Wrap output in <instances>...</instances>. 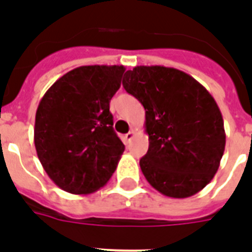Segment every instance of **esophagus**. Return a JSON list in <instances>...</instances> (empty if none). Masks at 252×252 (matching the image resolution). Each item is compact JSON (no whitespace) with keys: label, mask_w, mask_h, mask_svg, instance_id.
<instances>
[{"label":"esophagus","mask_w":252,"mask_h":252,"mask_svg":"<svg viewBox=\"0 0 252 252\" xmlns=\"http://www.w3.org/2000/svg\"><path fill=\"white\" fill-rule=\"evenodd\" d=\"M134 134H136V132H134L133 129L129 130V132H128V133H126V136H124V141H126V143H130V140L133 139Z\"/></svg>","instance_id":"34e87169"}]
</instances>
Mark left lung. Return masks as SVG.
I'll list each match as a JSON object with an SVG mask.
<instances>
[{
    "mask_svg": "<svg viewBox=\"0 0 252 252\" xmlns=\"http://www.w3.org/2000/svg\"><path fill=\"white\" fill-rule=\"evenodd\" d=\"M123 87L145 109L147 155L141 172L157 191L188 198L213 180L226 133L214 97L184 71L164 66L128 70Z\"/></svg>",
    "mask_w": 252,
    "mask_h": 252,
    "instance_id": "left-lung-1",
    "label": "left lung"
}]
</instances>
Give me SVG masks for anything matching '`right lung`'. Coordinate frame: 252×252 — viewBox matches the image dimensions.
Returning <instances> with one entry per match:
<instances>
[{
  "label": "right lung",
  "mask_w": 252,
  "mask_h": 252,
  "mask_svg": "<svg viewBox=\"0 0 252 252\" xmlns=\"http://www.w3.org/2000/svg\"><path fill=\"white\" fill-rule=\"evenodd\" d=\"M124 66H82L46 91L35 113L36 155L54 184L72 194L104 186L126 149L113 130L109 101Z\"/></svg>",
  "instance_id": "add662e5"
}]
</instances>
